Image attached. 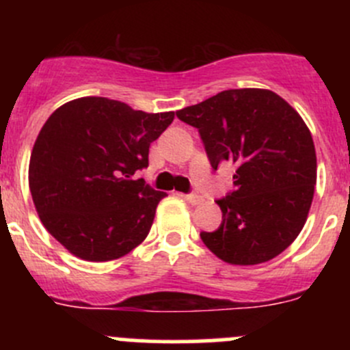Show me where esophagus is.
I'll return each instance as SVG.
<instances>
[{"label": "esophagus", "mask_w": 350, "mask_h": 350, "mask_svg": "<svg viewBox=\"0 0 350 350\" xmlns=\"http://www.w3.org/2000/svg\"><path fill=\"white\" fill-rule=\"evenodd\" d=\"M181 196L191 204H201V203H203V196H200V195H181Z\"/></svg>", "instance_id": "esophagus-1"}]
</instances>
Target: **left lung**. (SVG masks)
I'll use <instances>...</instances> for the list:
<instances>
[{
  "instance_id": "left-lung-1",
  "label": "left lung",
  "mask_w": 350,
  "mask_h": 350,
  "mask_svg": "<svg viewBox=\"0 0 350 350\" xmlns=\"http://www.w3.org/2000/svg\"><path fill=\"white\" fill-rule=\"evenodd\" d=\"M176 115L198 129L215 171L235 167V189L217 201L221 225L200 234L204 245L235 266L280 256L301 232L317 185L315 146L299 113L273 91L243 88Z\"/></svg>"
}]
</instances>
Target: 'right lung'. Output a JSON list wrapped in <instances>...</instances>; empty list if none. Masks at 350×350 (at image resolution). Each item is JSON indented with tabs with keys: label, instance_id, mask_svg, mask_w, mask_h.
<instances>
[{
	"label": "right lung",
	"instance_id": "obj_1",
	"mask_svg": "<svg viewBox=\"0 0 350 350\" xmlns=\"http://www.w3.org/2000/svg\"><path fill=\"white\" fill-rule=\"evenodd\" d=\"M174 111L146 113L122 101L84 96L62 105L42 126L28 165L38 218L72 256L113 260L149 235L167 196L133 179Z\"/></svg>",
	"mask_w": 350,
	"mask_h": 350
}]
</instances>
